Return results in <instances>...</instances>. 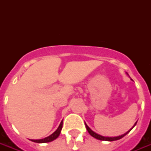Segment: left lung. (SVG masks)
Instances as JSON below:
<instances>
[{
  "label": "left lung",
  "instance_id": "left-lung-1",
  "mask_svg": "<svg viewBox=\"0 0 151 151\" xmlns=\"http://www.w3.org/2000/svg\"><path fill=\"white\" fill-rule=\"evenodd\" d=\"M136 123H137V122L134 124V125L132 126V128L130 130H129V131L127 132H125L124 134H123V135H122V136H114V137H109V136H101V135H99V134L96 133L95 132H93L92 130V129H90L89 127L88 126L87 124H86V123H85V126H86V129H87L88 132V133L91 135V136H92V137H94V138L97 139H99V140H103V141H115V140H118V139H120L123 138L124 136H126L127 134L129 133V132L131 131L132 129H133L134 127H135V125L136 124Z\"/></svg>",
  "mask_w": 151,
  "mask_h": 151
}]
</instances>
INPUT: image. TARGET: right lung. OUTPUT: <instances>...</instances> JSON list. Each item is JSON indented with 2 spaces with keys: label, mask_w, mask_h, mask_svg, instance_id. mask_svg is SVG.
Wrapping results in <instances>:
<instances>
[{
  "label": "right lung",
  "mask_w": 151,
  "mask_h": 151,
  "mask_svg": "<svg viewBox=\"0 0 151 151\" xmlns=\"http://www.w3.org/2000/svg\"><path fill=\"white\" fill-rule=\"evenodd\" d=\"M62 128H63V121L61 122L59 126L58 127V129H56V131L54 132L52 135H50L48 137H45V138L41 139H31V141L34 142V143H48V142H52L54 139H55L56 138H58V136H59V134L61 132Z\"/></svg>",
  "instance_id": "1"
}]
</instances>
